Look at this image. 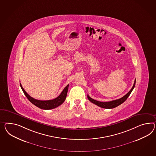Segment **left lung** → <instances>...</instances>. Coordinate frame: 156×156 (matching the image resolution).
Returning a JSON list of instances; mask_svg holds the SVG:
<instances>
[{"mask_svg": "<svg viewBox=\"0 0 156 156\" xmlns=\"http://www.w3.org/2000/svg\"><path fill=\"white\" fill-rule=\"evenodd\" d=\"M135 83H136V80H135V83L133 84V85L131 88V89L123 97L120 98L118 100H113L109 102H100L95 100H93L92 98H90L89 96L88 95V100H89L93 104H95L96 105L100 106L101 108H116L120 105L122 104H123L126 100L127 99L130 94L131 93L133 89H134V87L135 86Z\"/></svg>", "mask_w": 156, "mask_h": 156, "instance_id": "8db88e82", "label": "left lung"}]
</instances>
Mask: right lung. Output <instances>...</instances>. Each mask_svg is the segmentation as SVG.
Segmentation results:
<instances>
[{"mask_svg":"<svg viewBox=\"0 0 156 156\" xmlns=\"http://www.w3.org/2000/svg\"><path fill=\"white\" fill-rule=\"evenodd\" d=\"M20 87L24 92V94L27 97L28 100H29V101L33 105H34L37 107L44 110L52 109V108H57L58 106H60V105L63 104L66 98L67 92H68V86H69V85H67L64 88L63 90L60 93V95L57 97L55 99L47 100V101H41V100L34 99L29 96L28 93L25 92L24 88H23L21 83H20Z\"/></svg>","mask_w":156,"mask_h":156,"instance_id":"add662e5","label":"right lung"}]
</instances>
